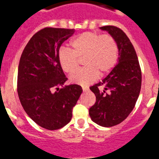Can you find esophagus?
Returning a JSON list of instances; mask_svg holds the SVG:
<instances>
[{"label": "esophagus", "instance_id": "1", "mask_svg": "<svg viewBox=\"0 0 159 159\" xmlns=\"http://www.w3.org/2000/svg\"><path fill=\"white\" fill-rule=\"evenodd\" d=\"M83 91H84V92H88V88H83Z\"/></svg>", "mask_w": 159, "mask_h": 159}]
</instances>
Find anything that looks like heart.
Segmentation results:
<instances>
[{
  "label": "heart",
  "mask_w": 159,
  "mask_h": 159,
  "mask_svg": "<svg viewBox=\"0 0 159 159\" xmlns=\"http://www.w3.org/2000/svg\"><path fill=\"white\" fill-rule=\"evenodd\" d=\"M71 50L63 48L59 55V63L63 71L71 74L78 68V59L84 57V68L70 76V81L88 86L98 75H103L115 67L119 58V47L111 35L92 32L81 33L70 42Z\"/></svg>",
  "instance_id": "obj_1"
}]
</instances>
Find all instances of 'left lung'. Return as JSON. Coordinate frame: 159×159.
Wrapping results in <instances>:
<instances>
[{
  "label": "left lung",
  "instance_id": "1",
  "mask_svg": "<svg viewBox=\"0 0 159 159\" xmlns=\"http://www.w3.org/2000/svg\"><path fill=\"white\" fill-rule=\"evenodd\" d=\"M115 38L119 47L118 63L101 82L90 88L96 102L89 109L94 123L110 127L127 119L141 90L142 73L135 50L123 30L115 26L99 28Z\"/></svg>",
  "mask_w": 159,
  "mask_h": 159
}]
</instances>
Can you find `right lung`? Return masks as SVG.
Listing matches in <instances>:
<instances>
[{
  "instance_id": "add662e5",
  "label": "right lung",
  "mask_w": 159,
  "mask_h": 159,
  "mask_svg": "<svg viewBox=\"0 0 159 159\" xmlns=\"http://www.w3.org/2000/svg\"><path fill=\"white\" fill-rule=\"evenodd\" d=\"M74 32L75 29H41L31 38L20 60L17 92L20 103L36 124L48 130L62 128L71 121L72 108L83 92L77 84L63 87L67 78L59 63L60 46ZM54 88L57 89L55 93Z\"/></svg>"
}]
</instances>
